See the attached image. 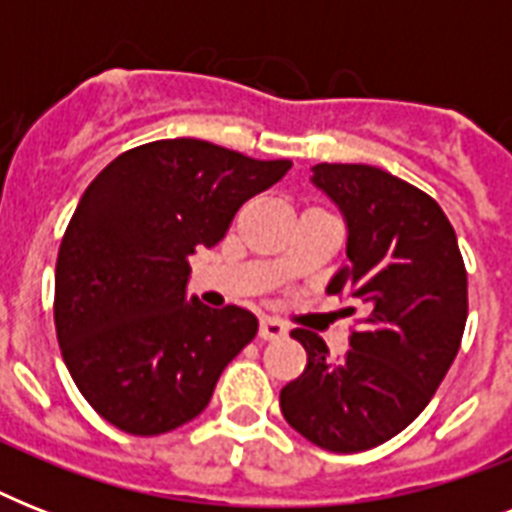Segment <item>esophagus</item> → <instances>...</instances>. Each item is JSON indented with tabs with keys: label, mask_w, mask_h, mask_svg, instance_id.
Masks as SVG:
<instances>
[{
	"label": "esophagus",
	"mask_w": 512,
	"mask_h": 512,
	"mask_svg": "<svg viewBox=\"0 0 512 512\" xmlns=\"http://www.w3.org/2000/svg\"><path fill=\"white\" fill-rule=\"evenodd\" d=\"M287 332V324H281V321L271 319V316H263V319H260V337H263V340H279V337H284Z\"/></svg>",
	"instance_id": "1"
}]
</instances>
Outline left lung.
<instances>
[{
	"instance_id": "left-lung-1",
	"label": "left lung",
	"mask_w": 512,
	"mask_h": 512,
	"mask_svg": "<svg viewBox=\"0 0 512 512\" xmlns=\"http://www.w3.org/2000/svg\"><path fill=\"white\" fill-rule=\"evenodd\" d=\"M311 172L348 228V263L327 292L358 300L366 316L337 361L316 332H292L308 366L279 404L311 444L366 452L412 425L449 372L468 319V273L452 223L428 193L369 164Z\"/></svg>"
}]
</instances>
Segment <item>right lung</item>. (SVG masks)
Segmentation results:
<instances>
[{
	"label": "right lung",
	"instance_id": "1",
	"mask_svg": "<svg viewBox=\"0 0 512 512\" xmlns=\"http://www.w3.org/2000/svg\"><path fill=\"white\" fill-rule=\"evenodd\" d=\"M289 167L207 140H156L84 191L60 241L55 329L76 388L114 428L162 436L191 422L255 340V313L188 300V257L220 244L241 204Z\"/></svg>",
	"mask_w": 512,
	"mask_h": 512
}]
</instances>
